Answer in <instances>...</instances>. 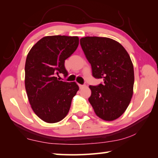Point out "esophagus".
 Segmentation results:
<instances>
[{
	"label": "esophagus",
	"instance_id": "1",
	"mask_svg": "<svg viewBox=\"0 0 158 158\" xmlns=\"http://www.w3.org/2000/svg\"><path fill=\"white\" fill-rule=\"evenodd\" d=\"M79 86L80 89H82V88H84V86H85V85H81V84H79Z\"/></svg>",
	"mask_w": 158,
	"mask_h": 158
}]
</instances>
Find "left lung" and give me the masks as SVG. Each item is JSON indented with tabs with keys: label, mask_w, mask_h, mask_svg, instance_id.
Here are the masks:
<instances>
[{
	"label": "left lung",
	"mask_w": 158,
	"mask_h": 158,
	"mask_svg": "<svg viewBox=\"0 0 158 158\" xmlns=\"http://www.w3.org/2000/svg\"><path fill=\"white\" fill-rule=\"evenodd\" d=\"M80 44L93 76L103 80L98 85H89V102L99 118L116 120L126 110L133 94L135 74L130 56L119 42L108 37H82Z\"/></svg>",
	"instance_id": "left-lung-1"
}]
</instances>
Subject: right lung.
Returning <instances> with one entry per match:
<instances>
[{"instance_id":"1","label":"right lung","mask_w":158,"mask_h":158,"mask_svg":"<svg viewBox=\"0 0 158 158\" xmlns=\"http://www.w3.org/2000/svg\"><path fill=\"white\" fill-rule=\"evenodd\" d=\"M79 37L52 35L42 37L31 48L25 64V87L37 116L44 122L60 121L68 114L79 86L75 82L59 81L68 76L65 60L75 52Z\"/></svg>"}]
</instances>
